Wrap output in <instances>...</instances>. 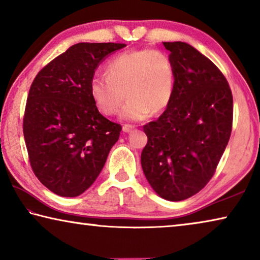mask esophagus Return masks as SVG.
Listing matches in <instances>:
<instances>
[{
  "label": "esophagus",
  "instance_id": "esophagus-1",
  "mask_svg": "<svg viewBox=\"0 0 260 260\" xmlns=\"http://www.w3.org/2000/svg\"><path fill=\"white\" fill-rule=\"evenodd\" d=\"M135 128L134 126H132V125H123L122 126V131L125 132V133H131L132 131H133Z\"/></svg>",
  "mask_w": 260,
  "mask_h": 260
}]
</instances>
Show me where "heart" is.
<instances>
[{"mask_svg":"<svg viewBox=\"0 0 260 260\" xmlns=\"http://www.w3.org/2000/svg\"><path fill=\"white\" fill-rule=\"evenodd\" d=\"M105 73L90 81L91 98L103 114H117L126 95L128 100L120 113L125 121H141L152 113H161L173 102L175 69L160 50L120 53L106 64Z\"/></svg>","mask_w":260,"mask_h":260,"instance_id":"1","label":"heart"}]
</instances>
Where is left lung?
Masks as SVG:
<instances>
[{
  "label": "left lung",
  "instance_id": "8db88e82",
  "mask_svg": "<svg viewBox=\"0 0 260 260\" xmlns=\"http://www.w3.org/2000/svg\"><path fill=\"white\" fill-rule=\"evenodd\" d=\"M175 69V94L160 118L143 126L141 166L153 190L187 200L205 187L229 142L234 102L218 68L184 42H164Z\"/></svg>",
  "mask_w": 260,
  "mask_h": 260
}]
</instances>
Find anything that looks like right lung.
Segmentation results:
<instances>
[{"instance_id":"obj_1","label":"right lung","mask_w":260,"mask_h":260,"mask_svg":"<svg viewBox=\"0 0 260 260\" xmlns=\"http://www.w3.org/2000/svg\"><path fill=\"white\" fill-rule=\"evenodd\" d=\"M121 43H78L38 72L26 100L23 134L35 175L49 190L76 197L94 183L121 126L106 119L90 81Z\"/></svg>"}]
</instances>
